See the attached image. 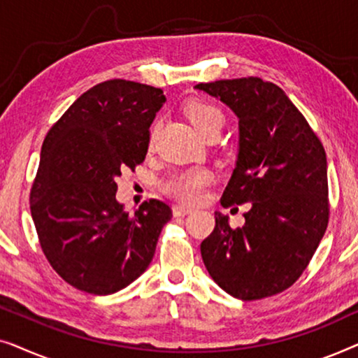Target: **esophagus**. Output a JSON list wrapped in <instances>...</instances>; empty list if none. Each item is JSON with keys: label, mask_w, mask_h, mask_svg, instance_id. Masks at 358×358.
<instances>
[{"label": "esophagus", "mask_w": 358, "mask_h": 358, "mask_svg": "<svg viewBox=\"0 0 358 358\" xmlns=\"http://www.w3.org/2000/svg\"><path fill=\"white\" fill-rule=\"evenodd\" d=\"M192 213V208L185 207V205H174L173 207V215L174 217H184V215Z\"/></svg>", "instance_id": "34e87169"}]
</instances>
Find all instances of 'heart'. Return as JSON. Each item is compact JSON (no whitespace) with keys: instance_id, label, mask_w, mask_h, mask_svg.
Masks as SVG:
<instances>
[{"instance_id":"1","label":"heart","mask_w":358,"mask_h":358,"mask_svg":"<svg viewBox=\"0 0 358 358\" xmlns=\"http://www.w3.org/2000/svg\"><path fill=\"white\" fill-rule=\"evenodd\" d=\"M187 115L203 136L208 134L213 127H223V114L213 104L205 101H192L187 106ZM212 174L203 168H190L180 173H176L164 180L163 189L171 197L180 200V202L195 203L203 197L205 189L212 184Z\"/></svg>"}]
</instances>
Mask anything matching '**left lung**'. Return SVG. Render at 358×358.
Segmentation results:
<instances>
[{
  "label": "left lung",
  "mask_w": 358,
  "mask_h": 358,
  "mask_svg": "<svg viewBox=\"0 0 358 358\" xmlns=\"http://www.w3.org/2000/svg\"><path fill=\"white\" fill-rule=\"evenodd\" d=\"M239 119L236 168L222 205L251 203L244 227L215 212V229L200 244L205 267L243 301L277 295L310 264L329 222L327 161L321 140L273 83L248 76L200 83Z\"/></svg>",
  "instance_id": "obj_1"
}]
</instances>
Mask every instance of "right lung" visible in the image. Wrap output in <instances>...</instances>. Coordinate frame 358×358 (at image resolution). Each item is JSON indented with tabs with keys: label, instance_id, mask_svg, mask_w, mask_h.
Listing matches in <instances>:
<instances>
[{
	"label": "right lung",
	"instance_id": "right-lung-1",
	"mask_svg": "<svg viewBox=\"0 0 358 358\" xmlns=\"http://www.w3.org/2000/svg\"><path fill=\"white\" fill-rule=\"evenodd\" d=\"M166 102L159 87L127 80L81 94L43 140L31 189L38 243L78 290L110 295L150 266L169 205L151 199L135 213L115 199L117 178L145 161L150 125Z\"/></svg>",
	"mask_w": 358,
	"mask_h": 358
}]
</instances>
